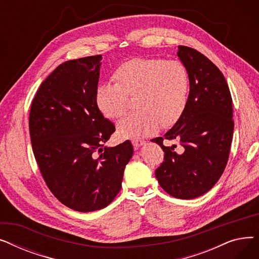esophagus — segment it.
<instances>
[{
    "mask_svg": "<svg viewBox=\"0 0 259 259\" xmlns=\"http://www.w3.org/2000/svg\"><path fill=\"white\" fill-rule=\"evenodd\" d=\"M146 142L145 141H140V140H132V145L134 146L135 149H139L140 147H142L143 145H145Z\"/></svg>",
    "mask_w": 259,
    "mask_h": 259,
    "instance_id": "obj_1",
    "label": "esophagus"
}]
</instances>
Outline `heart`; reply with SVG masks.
Listing matches in <instances>:
<instances>
[{
  "label": "heart",
  "mask_w": 259,
  "mask_h": 259,
  "mask_svg": "<svg viewBox=\"0 0 259 259\" xmlns=\"http://www.w3.org/2000/svg\"><path fill=\"white\" fill-rule=\"evenodd\" d=\"M115 84H102L95 100L102 113L111 119L127 111L129 98L137 97L140 110L117 122L120 138L139 140L154 134L160 124L170 127L184 114L189 100L190 76L185 65L162 59H132L113 74Z\"/></svg>",
  "instance_id": "heart-1"
}]
</instances>
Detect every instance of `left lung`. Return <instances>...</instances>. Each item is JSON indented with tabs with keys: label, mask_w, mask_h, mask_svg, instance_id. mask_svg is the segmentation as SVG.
<instances>
[{
	"label": "left lung",
	"mask_w": 259,
	"mask_h": 259,
	"mask_svg": "<svg viewBox=\"0 0 259 259\" xmlns=\"http://www.w3.org/2000/svg\"><path fill=\"white\" fill-rule=\"evenodd\" d=\"M178 57L189 72V100L164 137L180 141L182 150L164 146L163 138L152 140L165 152L155 176L171 196L192 199L212 189L227 166L234 130L232 98L224 74L202 53L179 46Z\"/></svg>",
	"instance_id": "obj_1"
}]
</instances>
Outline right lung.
Segmentation results:
<instances>
[{"mask_svg":"<svg viewBox=\"0 0 259 259\" xmlns=\"http://www.w3.org/2000/svg\"><path fill=\"white\" fill-rule=\"evenodd\" d=\"M102 56L67 61L40 84L29 131L40 174L52 194L79 212L107 207L119 192L133 155L129 141L104 144L115 131L95 100Z\"/></svg>","mask_w":259,"mask_h":259,"instance_id":"obj_1","label":"right lung"}]
</instances>
